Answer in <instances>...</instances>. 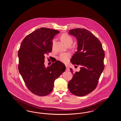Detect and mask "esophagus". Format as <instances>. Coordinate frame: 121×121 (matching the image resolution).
Here are the masks:
<instances>
[{
	"instance_id": "esophagus-1",
	"label": "esophagus",
	"mask_w": 121,
	"mask_h": 121,
	"mask_svg": "<svg viewBox=\"0 0 121 121\" xmlns=\"http://www.w3.org/2000/svg\"><path fill=\"white\" fill-rule=\"evenodd\" d=\"M65 66H66V70H68V71H69V68L68 67L67 65H65Z\"/></svg>"
}]
</instances>
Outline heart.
I'll return each instance as SVG.
<instances>
[{"label":"heart","mask_w":121,"mask_h":121,"mask_svg":"<svg viewBox=\"0 0 121 121\" xmlns=\"http://www.w3.org/2000/svg\"><path fill=\"white\" fill-rule=\"evenodd\" d=\"M61 38L63 40V42L65 43L66 45H71L73 43V37L69 35L68 34L66 33H64L62 34ZM55 43V39H53L52 41L53 46L54 44ZM71 57V54L70 53H61L58 57V60L61 62L63 63H68L69 59Z\"/></svg>","instance_id":"heart-1"}]
</instances>
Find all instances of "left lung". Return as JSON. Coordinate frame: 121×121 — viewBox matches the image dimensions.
I'll list each match as a JSON object with an SVG mask.
<instances>
[{
	"instance_id": "obj_1",
	"label": "left lung",
	"mask_w": 121,
	"mask_h": 121,
	"mask_svg": "<svg viewBox=\"0 0 121 121\" xmlns=\"http://www.w3.org/2000/svg\"><path fill=\"white\" fill-rule=\"evenodd\" d=\"M69 33L75 36L78 42V51L73 55L71 62L81 67L79 72L73 73L68 87L73 95L83 96L96 87L104 68V52L99 40L86 29H72ZM70 71L73 74L72 68Z\"/></svg>"
}]
</instances>
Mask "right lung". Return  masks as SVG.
<instances>
[{"instance_id": "1", "label": "right lung", "mask_w": 121, "mask_h": 121, "mask_svg": "<svg viewBox=\"0 0 121 121\" xmlns=\"http://www.w3.org/2000/svg\"><path fill=\"white\" fill-rule=\"evenodd\" d=\"M60 32L42 27L27 35L18 52V70L27 88L35 95L43 96L53 90L54 81L65 70L63 63L56 61L45 68L44 58L52 50V39Z\"/></svg>"}]
</instances>
